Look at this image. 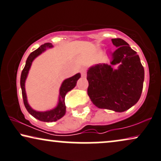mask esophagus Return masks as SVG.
<instances>
[{
  "label": "esophagus",
  "mask_w": 161,
  "mask_h": 161,
  "mask_svg": "<svg viewBox=\"0 0 161 161\" xmlns=\"http://www.w3.org/2000/svg\"><path fill=\"white\" fill-rule=\"evenodd\" d=\"M80 73H81V74H82V76H83V77L86 76L87 70H86V69H85V68H82V69H81Z\"/></svg>",
  "instance_id": "obj_1"
}]
</instances>
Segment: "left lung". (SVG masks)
I'll return each mask as SVG.
<instances>
[{"label":"left lung","mask_w":161,"mask_h":161,"mask_svg":"<svg viewBox=\"0 0 161 161\" xmlns=\"http://www.w3.org/2000/svg\"><path fill=\"white\" fill-rule=\"evenodd\" d=\"M117 50L110 64H97L87 72V94L99 108L123 112L137 103L143 91L144 68L140 57L121 38H112ZM118 64L117 69L114 66Z\"/></svg>","instance_id":"8db88e82"}]
</instances>
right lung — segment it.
<instances>
[{
	"label": "right lung",
	"instance_id": "obj_1",
	"mask_svg": "<svg viewBox=\"0 0 161 161\" xmlns=\"http://www.w3.org/2000/svg\"><path fill=\"white\" fill-rule=\"evenodd\" d=\"M53 47L52 44L46 43L44 44L41 45L37 50L35 51L32 52L28 56L27 59L26 61V64L24 66L21 75V87L22 91V97H23L24 104L25 105V108L27 110V111L31 114L32 117H34L36 119H38L40 121L43 122H55L58 119L62 118L63 116L66 113V106L65 103H64V98H65L66 93L72 90L74 87L76 86L77 80L81 77V74H76L74 76L70 77V78L66 79L62 82V85L60 87L59 90V97H58V103L57 106L55 108L50 110L47 111H37L36 110H33L30 107L27 102V98H26V91H25V82L26 79L27 77L28 73L31 67L32 62L35 59L36 57L42 54V53L45 51L47 48Z\"/></svg>",
	"mask_w": 161,
	"mask_h": 161
}]
</instances>
